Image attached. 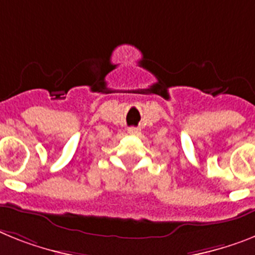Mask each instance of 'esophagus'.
Listing matches in <instances>:
<instances>
[{
    "instance_id": "esophagus-1",
    "label": "esophagus",
    "mask_w": 255,
    "mask_h": 255,
    "mask_svg": "<svg viewBox=\"0 0 255 255\" xmlns=\"http://www.w3.org/2000/svg\"><path fill=\"white\" fill-rule=\"evenodd\" d=\"M128 133L133 134V136H137V134H140V129L136 127H129L128 128Z\"/></svg>"
}]
</instances>
